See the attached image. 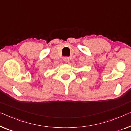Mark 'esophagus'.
<instances>
[{"label":"esophagus","mask_w":131,"mask_h":131,"mask_svg":"<svg viewBox=\"0 0 131 131\" xmlns=\"http://www.w3.org/2000/svg\"><path fill=\"white\" fill-rule=\"evenodd\" d=\"M63 60L65 61V62H66V63H68V62L69 61V57H68V56L64 57Z\"/></svg>","instance_id":"34e87169"}]
</instances>
